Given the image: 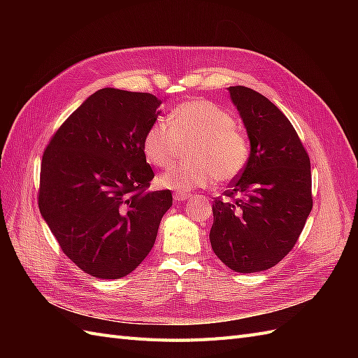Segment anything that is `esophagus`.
Returning <instances> with one entry per match:
<instances>
[{
    "instance_id": "34e87169",
    "label": "esophagus",
    "mask_w": 358,
    "mask_h": 358,
    "mask_svg": "<svg viewBox=\"0 0 358 358\" xmlns=\"http://www.w3.org/2000/svg\"><path fill=\"white\" fill-rule=\"evenodd\" d=\"M191 197V194H185V192H179V191H176V192H173V199H175V201H185V200H188Z\"/></svg>"
}]
</instances>
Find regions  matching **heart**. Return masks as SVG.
Returning <instances> with one entry per match:
<instances>
[{"mask_svg":"<svg viewBox=\"0 0 358 358\" xmlns=\"http://www.w3.org/2000/svg\"><path fill=\"white\" fill-rule=\"evenodd\" d=\"M185 143H192L191 161L162 173L161 187L191 191L209 187L216 179L229 182L241 175L249 158L248 140L236 128L234 116L208 100L179 104L169 122L157 119L146 129L142 148L149 164L166 169Z\"/></svg>","mask_w":358,"mask_h":358,"instance_id":"obj_1","label":"heart"}]
</instances>
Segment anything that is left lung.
<instances>
[{"instance_id":"1","label":"left lung","mask_w":358,"mask_h":358,"mask_svg":"<svg viewBox=\"0 0 358 358\" xmlns=\"http://www.w3.org/2000/svg\"><path fill=\"white\" fill-rule=\"evenodd\" d=\"M246 128L245 169L212 212L210 245L239 273L263 272L296 245L312 210L310 161L294 127L278 107L246 86L227 88Z\"/></svg>"}]
</instances>
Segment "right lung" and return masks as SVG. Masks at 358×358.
I'll use <instances>...</instances> for the list:
<instances>
[{
	"mask_svg": "<svg viewBox=\"0 0 358 358\" xmlns=\"http://www.w3.org/2000/svg\"><path fill=\"white\" fill-rule=\"evenodd\" d=\"M161 103L148 92L96 91L43 154L40 213L64 254L94 278L131 273L173 203L169 189L146 191L154 171L142 143Z\"/></svg>",
	"mask_w": 358,
	"mask_h": 358,
	"instance_id": "1",
	"label": "right lung"
}]
</instances>
